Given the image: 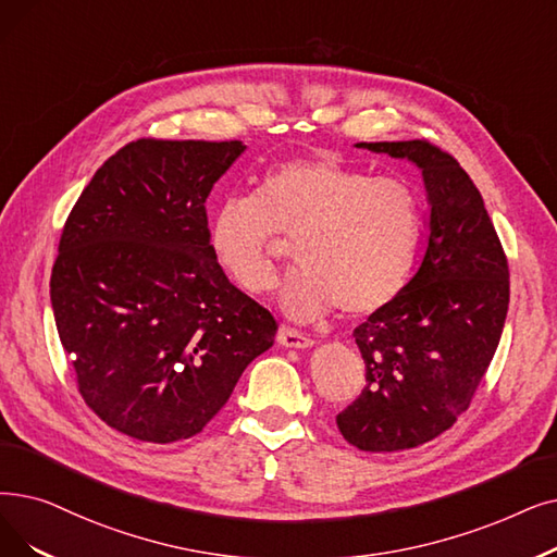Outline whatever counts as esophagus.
Returning <instances> with one entry per match:
<instances>
[{"label": "esophagus", "instance_id": "1", "mask_svg": "<svg viewBox=\"0 0 557 557\" xmlns=\"http://www.w3.org/2000/svg\"><path fill=\"white\" fill-rule=\"evenodd\" d=\"M277 344L284 348H311L313 338H309L307 334L292 330V327H280L277 332Z\"/></svg>", "mask_w": 557, "mask_h": 557}]
</instances>
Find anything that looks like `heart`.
I'll return each mask as SVG.
<instances>
[{"label": "heart", "instance_id": "obj_1", "mask_svg": "<svg viewBox=\"0 0 557 557\" xmlns=\"http://www.w3.org/2000/svg\"><path fill=\"white\" fill-rule=\"evenodd\" d=\"M296 240L302 269L286 282V317L311 321L338 305L364 317L398 298L421 244L417 190L371 177L330 157H305L265 173L255 198H230L209 225V250L225 277L250 296L271 292L280 240Z\"/></svg>", "mask_w": 557, "mask_h": 557}]
</instances>
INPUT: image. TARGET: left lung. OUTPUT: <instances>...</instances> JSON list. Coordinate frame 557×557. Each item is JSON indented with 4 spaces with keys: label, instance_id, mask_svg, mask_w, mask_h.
<instances>
[{
    "label": "left lung",
    "instance_id": "1",
    "mask_svg": "<svg viewBox=\"0 0 557 557\" xmlns=\"http://www.w3.org/2000/svg\"><path fill=\"white\" fill-rule=\"evenodd\" d=\"M357 148L412 161L430 205L417 273L352 332L367 386L336 417L348 444L392 453L440 437L467 412L500 342L510 273L480 190L450 154L428 140Z\"/></svg>",
    "mask_w": 557,
    "mask_h": 557
}]
</instances>
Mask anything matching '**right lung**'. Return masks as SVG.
<instances>
[{"mask_svg": "<svg viewBox=\"0 0 557 557\" xmlns=\"http://www.w3.org/2000/svg\"><path fill=\"white\" fill-rule=\"evenodd\" d=\"M240 140L140 138L104 161L72 207L50 298L79 394L138 442L198 434L277 323L225 277L205 202Z\"/></svg>", "mask_w": 557, "mask_h": 557, "instance_id": "add662e5", "label": "right lung"}]
</instances>
